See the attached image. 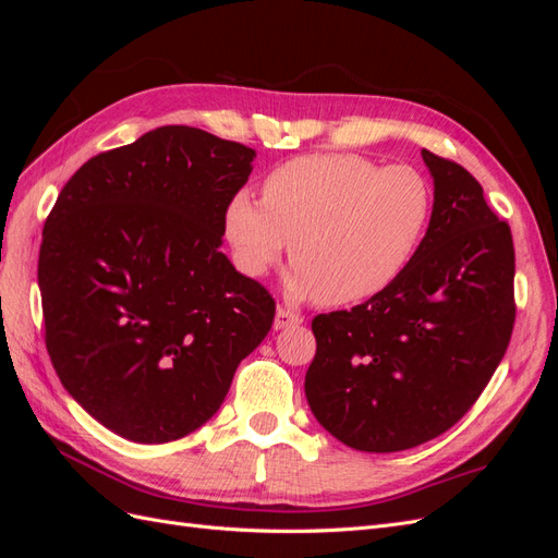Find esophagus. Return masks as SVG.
Wrapping results in <instances>:
<instances>
[{"mask_svg":"<svg viewBox=\"0 0 558 558\" xmlns=\"http://www.w3.org/2000/svg\"><path fill=\"white\" fill-rule=\"evenodd\" d=\"M302 324V316L289 307H279L277 310V316H275V328L277 330H283V328H293Z\"/></svg>","mask_w":558,"mask_h":558,"instance_id":"obj_1","label":"esophagus"}]
</instances>
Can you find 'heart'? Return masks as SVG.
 <instances>
[{
    "label": "heart",
    "mask_w": 558,
    "mask_h": 558,
    "mask_svg": "<svg viewBox=\"0 0 558 558\" xmlns=\"http://www.w3.org/2000/svg\"><path fill=\"white\" fill-rule=\"evenodd\" d=\"M433 185L412 165L379 167L356 154L305 156L238 193L226 234L248 277H263L291 244V293L351 305L393 283L433 218Z\"/></svg>",
    "instance_id": "1"
}]
</instances>
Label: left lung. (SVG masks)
I'll use <instances>...</instances> for the list:
<instances>
[{
	"instance_id": "1",
	"label": "left lung",
	"mask_w": 558,
	"mask_h": 558,
	"mask_svg": "<svg viewBox=\"0 0 558 558\" xmlns=\"http://www.w3.org/2000/svg\"><path fill=\"white\" fill-rule=\"evenodd\" d=\"M435 183L424 242L393 283L312 320L305 393L316 421L359 451H402L449 430L508 351L514 244L463 165L421 150Z\"/></svg>"
}]
</instances>
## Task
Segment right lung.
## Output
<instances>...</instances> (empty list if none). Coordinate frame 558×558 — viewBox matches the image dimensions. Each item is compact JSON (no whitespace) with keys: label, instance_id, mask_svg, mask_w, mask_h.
I'll list each match as a JSON object with an SVG mask.
<instances>
[{"label":"right lung","instance_id":"right-lung-1","mask_svg":"<svg viewBox=\"0 0 558 558\" xmlns=\"http://www.w3.org/2000/svg\"><path fill=\"white\" fill-rule=\"evenodd\" d=\"M256 150L165 125L78 167L39 248L44 340L70 396L142 445L221 408L277 302L221 253Z\"/></svg>","mask_w":558,"mask_h":558}]
</instances>
